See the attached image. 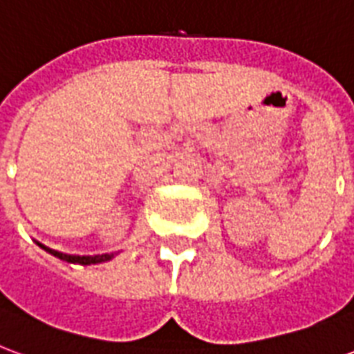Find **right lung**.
I'll return each mask as SVG.
<instances>
[{
    "mask_svg": "<svg viewBox=\"0 0 354 354\" xmlns=\"http://www.w3.org/2000/svg\"><path fill=\"white\" fill-rule=\"evenodd\" d=\"M37 243V241H35ZM39 248H43L45 252H49L50 256H55L58 260L68 261V263H80V266H94V263H104V261L113 260V256L115 254H96V256H73V254H64V252H58V250H53L49 246L41 245V243H37Z\"/></svg>",
    "mask_w": 354,
    "mask_h": 354,
    "instance_id": "right-lung-1",
    "label": "right lung"
}]
</instances>
